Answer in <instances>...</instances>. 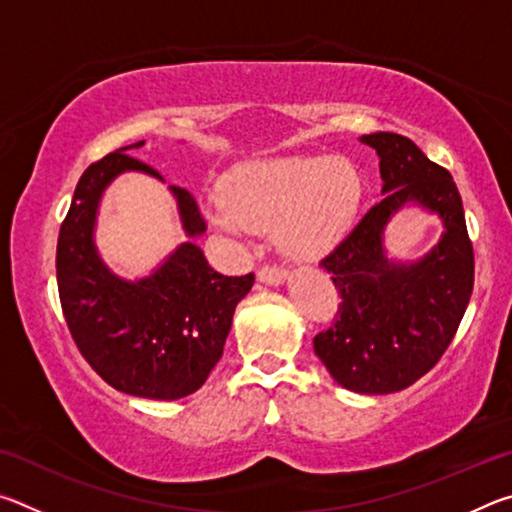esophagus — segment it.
<instances>
[{
	"instance_id": "34e87169",
	"label": "esophagus",
	"mask_w": 512,
	"mask_h": 512,
	"mask_svg": "<svg viewBox=\"0 0 512 512\" xmlns=\"http://www.w3.org/2000/svg\"><path fill=\"white\" fill-rule=\"evenodd\" d=\"M257 277H259V282L271 284V287H277V284H282L284 280H287V271H284L282 266L264 264V266L257 271Z\"/></svg>"
}]
</instances>
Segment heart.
Masks as SVG:
<instances>
[{"label": "heart", "mask_w": 512, "mask_h": 512, "mask_svg": "<svg viewBox=\"0 0 512 512\" xmlns=\"http://www.w3.org/2000/svg\"><path fill=\"white\" fill-rule=\"evenodd\" d=\"M363 201V178L345 158H275L232 173L210 219L225 232L275 230L293 257L327 253L350 230Z\"/></svg>", "instance_id": "1"}]
</instances>
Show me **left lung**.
I'll list each match as a JSON object with an SVG mask.
<instances>
[{
	"label": "left lung",
	"instance_id": "1",
	"mask_svg": "<svg viewBox=\"0 0 512 512\" xmlns=\"http://www.w3.org/2000/svg\"><path fill=\"white\" fill-rule=\"evenodd\" d=\"M379 155L384 198L320 266L341 293L336 320L314 336L316 357L343 388L397 393L436 366L452 343L474 287V250L452 173L431 162L409 137H361ZM441 216L446 232L429 256L388 260L383 230L404 204Z\"/></svg>",
	"mask_w": 512,
	"mask_h": 512
}]
</instances>
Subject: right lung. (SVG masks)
<instances>
[{
  "label": "right lung",
  "instance_id": "right-lung-1",
  "mask_svg": "<svg viewBox=\"0 0 512 512\" xmlns=\"http://www.w3.org/2000/svg\"><path fill=\"white\" fill-rule=\"evenodd\" d=\"M135 142L90 164L76 185L60 225L56 277L63 314L76 348L112 388L149 400H180L196 393L219 363L232 314L255 275L228 277L207 264L203 250L185 241L151 275L128 282L101 262L94 223L106 187L124 171L162 176L128 155ZM187 237L205 232L196 198L169 187Z\"/></svg>",
  "mask_w": 512,
  "mask_h": 512
}]
</instances>
